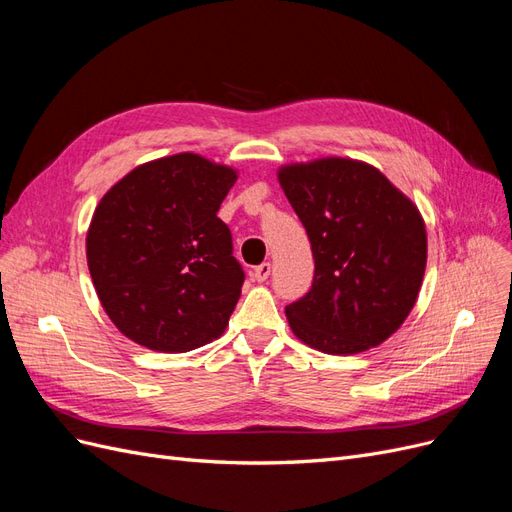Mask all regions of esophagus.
<instances>
[{
  "label": "esophagus",
  "mask_w": 512,
  "mask_h": 512,
  "mask_svg": "<svg viewBox=\"0 0 512 512\" xmlns=\"http://www.w3.org/2000/svg\"><path fill=\"white\" fill-rule=\"evenodd\" d=\"M269 275H271V262H262V264H258V267H254V271H252V277L256 281H267Z\"/></svg>",
  "instance_id": "obj_1"
}]
</instances>
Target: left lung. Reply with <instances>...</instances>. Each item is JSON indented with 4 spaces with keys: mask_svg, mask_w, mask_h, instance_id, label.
I'll return each mask as SVG.
<instances>
[{
    "mask_svg": "<svg viewBox=\"0 0 512 512\" xmlns=\"http://www.w3.org/2000/svg\"><path fill=\"white\" fill-rule=\"evenodd\" d=\"M315 260L311 290L286 307L298 341L332 356L387 341L417 303L428 260L417 205L364 161L315 158L277 169Z\"/></svg>",
    "mask_w": 512,
    "mask_h": 512,
    "instance_id": "8db88e82",
    "label": "left lung"
}]
</instances>
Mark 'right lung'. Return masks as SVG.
I'll return each mask as SVG.
<instances>
[{
  "instance_id": "obj_1",
  "label": "right lung",
  "mask_w": 512,
  "mask_h": 512,
  "mask_svg": "<svg viewBox=\"0 0 512 512\" xmlns=\"http://www.w3.org/2000/svg\"><path fill=\"white\" fill-rule=\"evenodd\" d=\"M237 178L180 152L137 165L97 203L88 271L103 311L133 343L186 354L222 337L245 277L218 218Z\"/></svg>"
}]
</instances>
